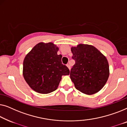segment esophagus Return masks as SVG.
<instances>
[{"label":"esophagus","mask_w":127,"mask_h":127,"mask_svg":"<svg viewBox=\"0 0 127 127\" xmlns=\"http://www.w3.org/2000/svg\"><path fill=\"white\" fill-rule=\"evenodd\" d=\"M67 67L68 68H69V69H71V66H70V64H67Z\"/></svg>","instance_id":"obj_1"}]
</instances>
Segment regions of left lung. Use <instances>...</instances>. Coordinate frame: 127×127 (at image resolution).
I'll return each mask as SVG.
<instances>
[{
    "mask_svg": "<svg viewBox=\"0 0 127 127\" xmlns=\"http://www.w3.org/2000/svg\"><path fill=\"white\" fill-rule=\"evenodd\" d=\"M71 52L75 64L71 69L70 78L75 88L88 95L99 92L109 76L106 58L97 48L87 44L72 47Z\"/></svg>",
    "mask_w": 127,
    "mask_h": 127,
    "instance_id": "obj_1",
    "label": "left lung"
}]
</instances>
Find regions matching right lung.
Segmentation results:
<instances>
[{
	"instance_id": "right-lung-1",
	"label": "right lung",
	"mask_w": 127,
	"mask_h": 127,
	"mask_svg": "<svg viewBox=\"0 0 127 127\" xmlns=\"http://www.w3.org/2000/svg\"><path fill=\"white\" fill-rule=\"evenodd\" d=\"M52 42H40L25 58L23 75L29 86L38 93L48 94L58 89L62 75L69 74L62 63V55Z\"/></svg>"
}]
</instances>
